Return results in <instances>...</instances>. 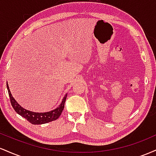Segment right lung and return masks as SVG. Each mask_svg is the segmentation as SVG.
Listing matches in <instances>:
<instances>
[{
	"label": "right lung",
	"mask_w": 156,
	"mask_h": 156,
	"mask_svg": "<svg viewBox=\"0 0 156 156\" xmlns=\"http://www.w3.org/2000/svg\"><path fill=\"white\" fill-rule=\"evenodd\" d=\"M6 85L7 89H8L9 95L11 104H12L13 108L15 109V111L17 113V114H20V116H22V117H24L25 119H26L30 123H31V124H45V123L50 122L54 121L55 119H57L59 117L61 114H62V111H63V109L64 108V103H65L66 99H67V94H66V95L64 96V99L62 100V103H61L59 106H58V108L54 109L53 111L45 113H36L30 112V111H28L26 110V109L22 108V107L16 102L13 97H12L9 90V88L8 83H7Z\"/></svg>",
	"instance_id": "add662e5"
}]
</instances>
